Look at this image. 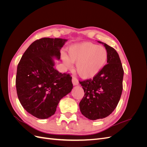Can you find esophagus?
Wrapping results in <instances>:
<instances>
[{
    "label": "esophagus",
    "instance_id": "34e87169",
    "mask_svg": "<svg viewBox=\"0 0 147 147\" xmlns=\"http://www.w3.org/2000/svg\"><path fill=\"white\" fill-rule=\"evenodd\" d=\"M72 83H73V85H74V86H77V85H78V83H79L78 80H77V78H72Z\"/></svg>",
    "mask_w": 147,
    "mask_h": 147
}]
</instances>
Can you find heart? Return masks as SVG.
Returning <instances> with one entry per match:
<instances>
[{"mask_svg": "<svg viewBox=\"0 0 147 147\" xmlns=\"http://www.w3.org/2000/svg\"><path fill=\"white\" fill-rule=\"evenodd\" d=\"M108 59V52L103 47L91 42H83L70 45L67 55L62 56V60L67 69L75 68L79 76L84 79L94 77L104 68Z\"/></svg>", "mask_w": 147, "mask_h": 147, "instance_id": "b5f03b06", "label": "heart"}]
</instances>
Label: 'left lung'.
I'll use <instances>...</instances> for the list:
<instances>
[{"label":"left lung","instance_id":"obj_1","mask_svg":"<svg viewBox=\"0 0 147 147\" xmlns=\"http://www.w3.org/2000/svg\"><path fill=\"white\" fill-rule=\"evenodd\" d=\"M102 43L108 52L107 64L93 79L79 82L84 96L79 104L84 117L91 120L104 118L117 107L123 91L124 70L116 50Z\"/></svg>","mask_w":147,"mask_h":147}]
</instances>
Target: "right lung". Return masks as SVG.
I'll use <instances>...</instances> for the list:
<instances>
[{
  "label": "right lung",
  "mask_w": 147,
  "mask_h": 147,
  "mask_svg": "<svg viewBox=\"0 0 147 147\" xmlns=\"http://www.w3.org/2000/svg\"><path fill=\"white\" fill-rule=\"evenodd\" d=\"M67 39L42 38L34 42L22 56L16 77L17 95L32 116L47 119L55 114L60 100L72 91V77L59 72L54 59Z\"/></svg>",
  "instance_id": "right-lung-1"
}]
</instances>
